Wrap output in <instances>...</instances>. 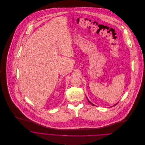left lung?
<instances>
[{"label":"left lung","instance_id":"8db88e82","mask_svg":"<svg viewBox=\"0 0 145 145\" xmlns=\"http://www.w3.org/2000/svg\"><path fill=\"white\" fill-rule=\"evenodd\" d=\"M88 101H89V103H91V105H93V106H95V105H94V104H93V103H91V102H90V101H89V99H88ZM116 105H117V104H116ZM114 105V106H115V105Z\"/></svg>","mask_w":145,"mask_h":145}]
</instances>
